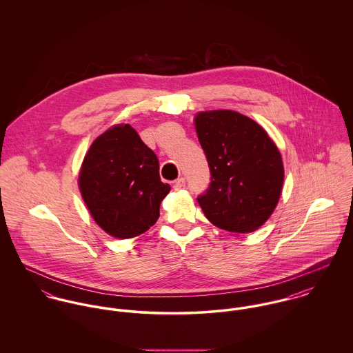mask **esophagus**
Segmentation results:
<instances>
[{
  "mask_svg": "<svg viewBox=\"0 0 353 353\" xmlns=\"http://www.w3.org/2000/svg\"><path fill=\"white\" fill-rule=\"evenodd\" d=\"M185 186H186V182H185V179L183 178H179V179H176L175 182H174V190H182V189H185Z\"/></svg>",
  "mask_w": 353,
  "mask_h": 353,
  "instance_id": "1",
  "label": "esophagus"
}]
</instances>
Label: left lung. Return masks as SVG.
<instances>
[{
	"instance_id": "obj_1",
	"label": "left lung",
	"mask_w": 353,
	"mask_h": 353,
	"mask_svg": "<svg viewBox=\"0 0 353 353\" xmlns=\"http://www.w3.org/2000/svg\"><path fill=\"white\" fill-rule=\"evenodd\" d=\"M212 182L197 201L205 217L231 234H249L274 212L284 183L283 157L266 130L232 110L194 117Z\"/></svg>"
}]
</instances>
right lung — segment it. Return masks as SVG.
Wrapping results in <instances>:
<instances>
[{"instance_id":"right-lung-1","label":"right lung","mask_w":353,"mask_h":353,"mask_svg":"<svg viewBox=\"0 0 353 353\" xmlns=\"http://www.w3.org/2000/svg\"><path fill=\"white\" fill-rule=\"evenodd\" d=\"M79 189L95 223L118 239L148 231L170 193V185L160 181L156 154L129 123L111 126L91 144Z\"/></svg>"}]
</instances>
